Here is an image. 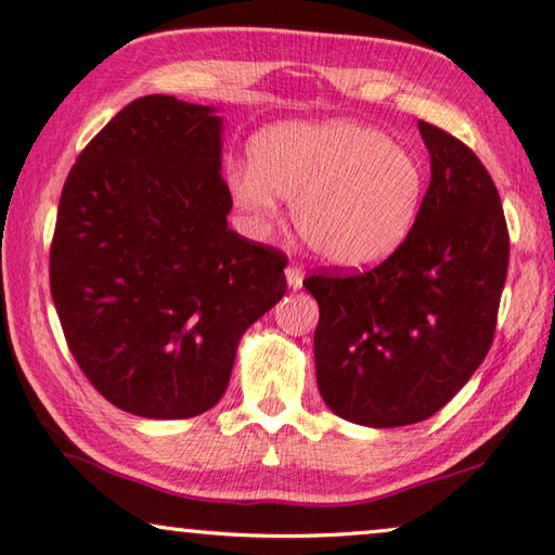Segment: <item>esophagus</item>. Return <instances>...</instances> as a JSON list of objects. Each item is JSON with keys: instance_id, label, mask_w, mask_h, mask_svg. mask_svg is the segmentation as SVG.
Here are the masks:
<instances>
[{"instance_id": "1", "label": "esophagus", "mask_w": 555, "mask_h": 555, "mask_svg": "<svg viewBox=\"0 0 555 555\" xmlns=\"http://www.w3.org/2000/svg\"><path fill=\"white\" fill-rule=\"evenodd\" d=\"M304 279H306L304 267H300L298 261H291V264L286 267V281H288V286L296 291V288L304 286Z\"/></svg>"}]
</instances>
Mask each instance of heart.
I'll return each instance as SVG.
<instances>
[{"mask_svg": "<svg viewBox=\"0 0 555 555\" xmlns=\"http://www.w3.org/2000/svg\"><path fill=\"white\" fill-rule=\"evenodd\" d=\"M251 167L230 177L237 206L257 228L294 198V223L330 264L361 269L396 251L415 225L425 175L408 150L351 120L284 124L251 145Z\"/></svg>", "mask_w": 555, "mask_h": 555, "instance_id": "b5f03b06", "label": "heart"}]
</instances>
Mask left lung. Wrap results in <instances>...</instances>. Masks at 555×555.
<instances>
[{
	"label": "left lung",
	"instance_id": "obj_1",
	"mask_svg": "<svg viewBox=\"0 0 555 555\" xmlns=\"http://www.w3.org/2000/svg\"><path fill=\"white\" fill-rule=\"evenodd\" d=\"M431 179L410 235L364 274L320 271L315 374L327 408L364 427H405L466 386L495 337L509 235L470 147L420 120Z\"/></svg>",
	"mask_w": 555,
	"mask_h": 555
}]
</instances>
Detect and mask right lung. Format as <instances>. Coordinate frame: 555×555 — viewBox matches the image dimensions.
Masks as SVG:
<instances>
[{"mask_svg":"<svg viewBox=\"0 0 555 555\" xmlns=\"http://www.w3.org/2000/svg\"><path fill=\"white\" fill-rule=\"evenodd\" d=\"M214 106L150 94L69 169L50 245L67 347L130 415L184 420L223 398L240 337L286 294V255L228 228Z\"/></svg>","mask_w":555,"mask_h":555,"instance_id":"right-lung-1","label":"right lung"}]
</instances>
